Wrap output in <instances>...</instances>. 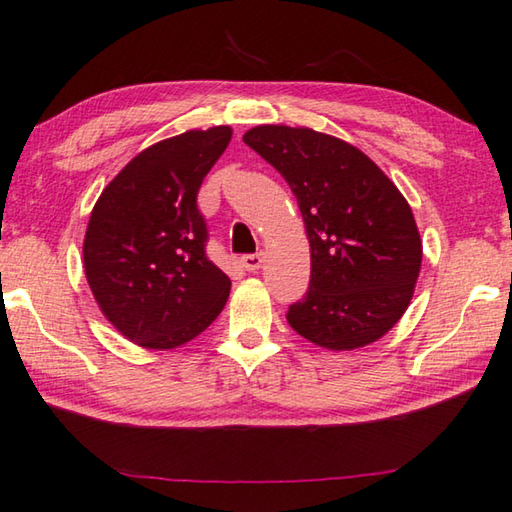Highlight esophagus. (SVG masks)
Returning <instances> with one entry per match:
<instances>
[{
    "instance_id": "obj_1",
    "label": "esophagus",
    "mask_w": 512,
    "mask_h": 512,
    "mask_svg": "<svg viewBox=\"0 0 512 512\" xmlns=\"http://www.w3.org/2000/svg\"><path fill=\"white\" fill-rule=\"evenodd\" d=\"M264 264V255L262 253H255V255H244L242 257V266L246 270H250V273H255V270L262 268Z\"/></svg>"
}]
</instances>
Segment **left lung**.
Listing matches in <instances>:
<instances>
[{
    "label": "left lung",
    "instance_id": "8db88e82",
    "mask_svg": "<svg viewBox=\"0 0 512 512\" xmlns=\"http://www.w3.org/2000/svg\"><path fill=\"white\" fill-rule=\"evenodd\" d=\"M244 142L279 170L304 217L310 284L288 324L328 350L377 342L406 313L422 268L406 197L357 146L313 128L264 124Z\"/></svg>",
    "mask_w": 512,
    "mask_h": 512
}]
</instances>
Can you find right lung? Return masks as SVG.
Masks as SVG:
<instances>
[{
    "mask_svg": "<svg viewBox=\"0 0 512 512\" xmlns=\"http://www.w3.org/2000/svg\"><path fill=\"white\" fill-rule=\"evenodd\" d=\"M233 130H186L119 170L90 213L84 273L104 317L128 342L177 348L215 322L230 279L206 257L197 193Z\"/></svg>",
    "mask_w": 512,
    "mask_h": 512,
    "instance_id": "add662e5",
    "label": "right lung"
}]
</instances>
